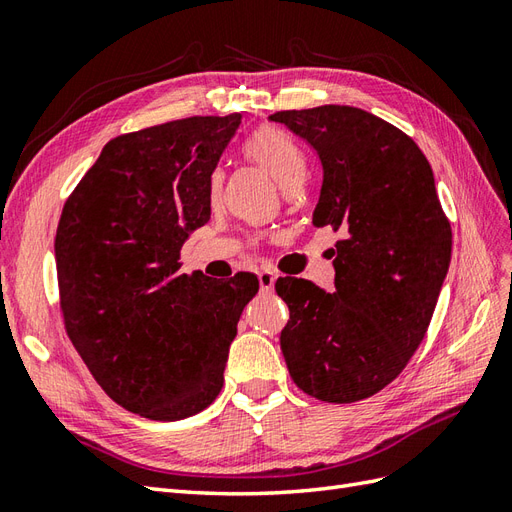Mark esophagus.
I'll return each instance as SVG.
<instances>
[{
  "mask_svg": "<svg viewBox=\"0 0 512 512\" xmlns=\"http://www.w3.org/2000/svg\"><path fill=\"white\" fill-rule=\"evenodd\" d=\"M257 279H259V285H261V290L264 292H272V287H274V272H270V270H261V272H257Z\"/></svg>",
  "mask_w": 512,
  "mask_h": 512,
  "instance_id": "34e87169",
  "label": "esophagus"
}]
</instances>
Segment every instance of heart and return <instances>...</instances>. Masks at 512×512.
<instances>
[{
  "instance_id": "1",
  "label": "heart",
  "mask_w": 512,
  "mask_h": 512,
  "mask_svg": "<svg viewBox=\"0 0 512 512\" xmlns=\"http://www.w3.org/2000/svg\"><path fill=\"white\" fill-rule=\"evenodd\" d=\"M244 155L248 160L266 168L274 177V181L287 192V196H294L305 188L309 179V162L305 151L298 147L292 136H287L279 127H261L255 134L244 142ZM222 173L216 170L212 175V201L218 203L222 196Z\"/></svg>"
}]
</instances>
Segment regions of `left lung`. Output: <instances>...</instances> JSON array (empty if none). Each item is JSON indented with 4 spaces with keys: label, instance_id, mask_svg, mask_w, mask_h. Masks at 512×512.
Masks as SVG:
<instances>
[{
    "label": "left lung",
    "instance_id": "1",
    "mask_svg": "<svg viewBox=\"0 0 512 512\" xmlns=\"http://www.w3.org/2000/svg\"><path fill=\"white\" fill-rule=\"evenodd\" d=\"M318 151L324 181L313 225L342 231L335 290L281 277L290 307L281 350L307 396L350 404L385 389L422 344L450 266L452 227L411 136L350 106L281 110Z\"/></svg>",
    "mask_w": 512,
    "mask_h": 512
}]
</instances>
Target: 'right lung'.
Instances as JSON below:
<instances>
[{
    "label": "right lung",
    "mask_w": 512,
    "mask_h": 512,
    "mask_svg": "<svg viewBox=\"0 0 512 512\" xmlns=\"http://www.w3.org/2000/svg\"><path fill=\"white\" fill-rule=\"evenodd\" d=\"M240 114L190 116L112 138L62 207L56 270L64 329L99 387L157 422L201 413L257 290L181 272L212 214V173Z\"/></svg>",
    "instance_id": "1"
}]
</instances>
